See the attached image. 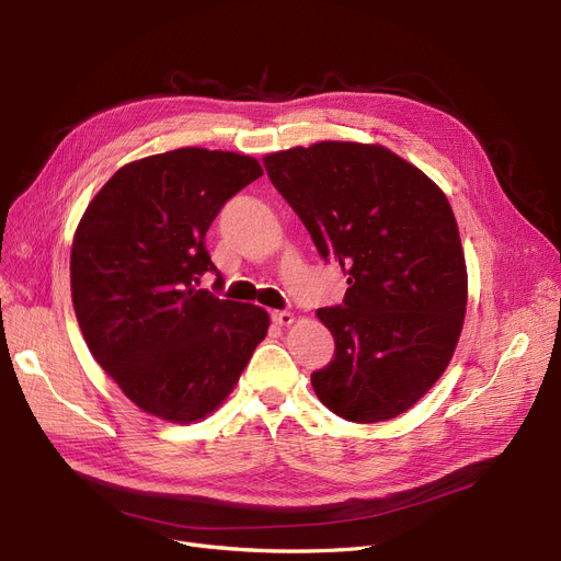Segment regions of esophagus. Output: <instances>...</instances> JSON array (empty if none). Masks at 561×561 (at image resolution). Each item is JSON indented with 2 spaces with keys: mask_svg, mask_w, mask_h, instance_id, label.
Wrapping results in <instances>:
<instances>
[{
  "mask_svg": "<svg viewBox=\"0 0 561 561\" xmlns=\"http://www.w3.org/2000/svg\"><path fill=\"white\" fill-rule=\"evenodd\" d=\"M273 322L279 328H288V325H293V322H296V316H293L290 311H273Z\"/></svg>",
  "mask_w": 561,
  "mask_h": 561,
  "instance_id": "obj_1",
  "label": "esophagus"
}]
</instances>
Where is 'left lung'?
I'll use <instances>...</instances> for the list:
<instances>
[{"label": "left lung", "mask_w": 561, "mask_h": 561, "mask_svg": "<svg viewBox=\"0 0 561 561\" xmlns=\"http://www.w3.org/2000/svg\"><path fill=\"white\" fill-rule=\"evenodd\" d=\"M263 165L350 284L343 305L316 311L336 343L311 375L318 400L350 423L404 414L444 375L463 328L468 273L446 193L377 142L320 140Z\"/></svg>", "instance_id": "1"}]
</instances>
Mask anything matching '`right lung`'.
<instances>
[{"instance_id": "1", "label": "right lung", "mask_w": 561, "mask_h": 561, "mask_svg": "<svg viewBox=\"0 0 561 561\" xmlns=\"http://www.w3.org/2000/svg\"><path fill=\"white\" fill-rule=\"evenodd\" d=\"M261 174L254 157L180 147L123 165L85 206L70 252L77 322L145 414L182 425L214 414L268 334L265 309L197 288L216 271L206 229Z\"/></svg>"}]
</instances>
